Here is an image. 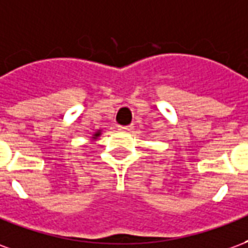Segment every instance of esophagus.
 Wrapping results in <instances>:
<instances>
[{
  "label": "esophagus",
  "mask_w": 248,
  "mask_h": 248,
  "mask_svg": "<svg viewBox=\"0 0 248 248\" xmlns=\"http://www.w3.org/2000/svg\"><path fill=\"white\" fill-rule=\"evenodd\" d=\"M119 129H120V131H123V132H131L132 129H133V126H132V125L120 126V128H119Z\"/></svg>",
  "instance_id": "1"
}]
</instances>
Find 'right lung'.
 Segmentation results:
<instances>
[{"label": "right lung", "instance_id": "1", "mask_svg": "<svg viewBox=\"0 0 248 248\" xmlns=\"http://www.w3.org/2000/svg\"><path fill=\"white\" fill-rule=\"evenodd\" d=\"M100 135H102V131L99 129V131H96L95 133H93V135H92V140H93V141H95V140H97V137L100 136Z\"/></svg>", "mask_w": 248, "mask_h": 248}]
</instances>
